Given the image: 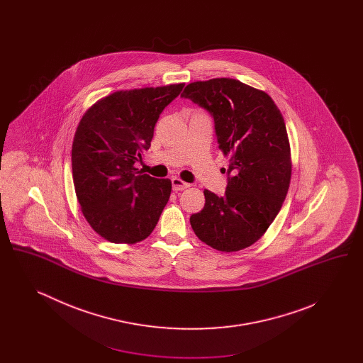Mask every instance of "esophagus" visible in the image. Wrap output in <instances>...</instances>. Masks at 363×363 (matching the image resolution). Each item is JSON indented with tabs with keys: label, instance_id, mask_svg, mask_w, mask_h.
<instances>
[{
	"label": "esophagus",
	"instance_id": "esophagus-1",
	"mask_svg": "<svg viewBox=\"0 0 363 363\" xmlns=\"http://www.w3.org/2000/svg\"><path fill=\"white\" fill-rule=\"evenodd\" d=\"M172 185H173V190H175V191H179V190L186 189V188L189 186V184L184 182L182 179H179V178H177V177L172 179Z\"/></svg>",
	"mask_w": 363,
	"mask_h": 363
}]
</instances>
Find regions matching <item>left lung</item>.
<instances>
[{
	"instance_id": "8db88e82",
	"label": "left lung",
	"mask_w": 363,
	"mask_h": 363,
	"mask_svg": "<svg viewBox=\"0 0 363 363\" xmlns=\"http://www.w3.org/2000/svg\"><path fill=\"white\" fill-rule=\"evenodd\" d=\"M181 96L212 116L219 148L230 156L225 194L204 190L206 204L190 216V225L216 250L245 249L275 220L289 191L291 157L283 116L268 94L235 79L194 82Z\"/></svg>"
}]
</instances>
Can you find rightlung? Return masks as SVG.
<instances>
[{"instance_id":"right-lung-1","label":"right lung","mask_w":363,"mask_h":363,"mask_svg":"<svg viewBox=\"0 0 363 363\" xmlns=\"http://www.w3.org/2000/svg\"><path fill=\"white\" fill-rule=\"evenodd\" d=\"M184 83L117 91L86 110L72 145V174L89 225L107 241L136 243L155 228L172 181L138 172L154 128Z\"/></svg>"}]
</instances>
